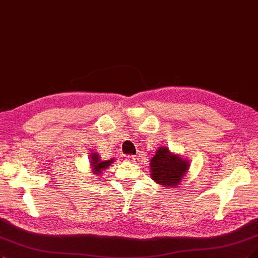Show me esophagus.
Masks as SVG:
<instances>
[{
    "instance_id": "obj_1",
    "label": "esophagus",
    "mask_w": 258,
    "mask_h": 258,
    "mask_svg": "<svg viewBox=\"0 0 258 258\" xmlns=\"http://www.w3.org/2000/svg\"><path fill=\"white\" fill-rule=\"evenodd\" d=\"M123 158L127 161H136L137 160L136 156H134V155H124Z\"/></svg>"
}]
</instances>
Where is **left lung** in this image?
<instances>
[{"label": "left lung", "mask_w": 258, "mask_h": 258, "mask_svg": "<svg viewBox=\"0 0 258 258\" xmlns=\"http://www.w3.org/2000/svg\"><path fill=\"white\" fill-rule=\"evenodd\" d=\"M151 177L164 187H177L189 169V163L179 155L171 153L168 148L160 147L151 163Z\"/></svg>", "instance_id": "obj_1"}]
</instances>
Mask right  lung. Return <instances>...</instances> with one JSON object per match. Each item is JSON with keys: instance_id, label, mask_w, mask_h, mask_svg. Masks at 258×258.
I'll return each instance as SVG.
<instances>
[{"instance_id": "add662e5", "label": "right lung", "mask_w": 258, "mask_h": 258, "mask_svg": "<svg viewBox=\"0 0 258 258\" xmlns=\"http://www.w3.org/2000/svg\"><path fill=\"white\" fill-rule=\"evenodd\" d=\"M114 158H111L109 160H102L99 156L98 153H91L90 155V161H91V168L94 174L100 175L102 173V171L107 169L112 163H113Z\"/></svg>"}]
</instances>
